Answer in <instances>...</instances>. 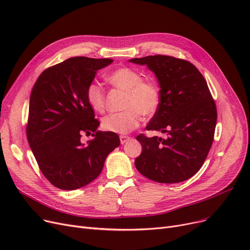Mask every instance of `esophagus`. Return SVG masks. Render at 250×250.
Returning <instances> with one entry per match:
<instances>
[{
	"mask_svg": "<svg viewBox=\"0 0 250 250\" xmlns=\"http://www.w3.org/2000/svg\"><path fill=\"white\" fill-rule=\"evenodd\" d=\"M120 139H121V143L122 144H125L126 142H128L129 141V137L128 136H125V135H122V136H120Z\"/></svg>",
	"mask_w": 250,
	"mask_h": 250,
	"instance_id": "esophagus-1",
	"label": "esophagus"
}]
</instances>
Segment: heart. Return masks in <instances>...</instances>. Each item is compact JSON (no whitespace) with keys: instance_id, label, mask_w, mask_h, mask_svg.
I'll return each instance as SVG.
<instances>
[{"instance_id":"heart-1","label":"heart","mask_w":250,"mask_h":250,"mask_svg":"<svg viewBox=\"0 0 250 250\" xmlns=\"http://www.w3.org/2000/svg\"><path fill=\"white\" fill-rule=\"evenodd\" d=\"M108 82L116 89L125 92L121 112L109 113L102 118L101 125L107 132L127 134L137 128L142 115L149 117L158 110L161 102L160 89L154 81L144 80L140 72L130 68H120L107 76ZM88 105L95 112H103L106 97L102 86L90 82L85 90Z\"/></svg>"}]
</instances>
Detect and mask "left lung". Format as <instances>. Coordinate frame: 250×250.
<instances>
[{
	"instance_id": "1",
	"label": "left lung",
	"mask_w": 250,
	"mask_h": 250,
	"mask_svg": "<svg viewBox=\"0 0 250 250\" xmlns=\"http://www.w3.org/2000/svg\"><path fill=\"white\" fill-rule=\"evenodd\" d=\"M130 62L146 64L158 79L160 106L146 128L168 136L139 135L143 151L135 165L156 182L185 181L201 169L214 141L217 107L207 81L194 64L182 59L156 55Z\"/></svg>"
}]
</instances>
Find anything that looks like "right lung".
Instances as JSON below:
<instances>
[{"instance_id": "obj_1", "label": "right lung", "mask_w": 250, "mask_h": 250, "mask_svg": "<svg viewBox=\"0 0 250 250\" xmlns=\"http://www.w3.org/2000/svg\"><path fill=\"white\" fill-rule=\"evenodd\" d=\"M111 59L76 57L45 69L32 88L26 135L39 169L63 190L83 188L102 171L107 155L120 146L117 134L97 132L99 122L85 97L87 85ZM95 139L87 146L82 136Z\"/></svg>"}]
</instances>
